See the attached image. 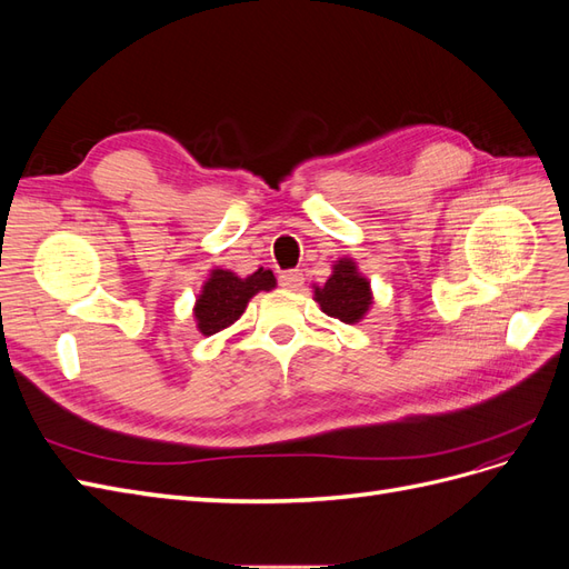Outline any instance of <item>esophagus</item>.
Returning a JSON list of instances; mask_svg holds the SVG:
<instances>
[{
	"instance_id": "esophagus-1",
	"label": "esophagus",
	"mask_w": 569,
	"mask_h": 569,
	"mask_svg": "<svg viewBox=\"0 0 569 569\" xmlns=\"http://www.w3.org/2000/svg\"><path fill=\"white\" fill-rule=\"evenodd\" d=\"M280 284L287 289H299L303 284V272L301 270H284L280 272Z\"/></svg>"
}]
</instances>
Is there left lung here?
I'll list each match as a JSON object with an SVG mask.
<instances>
[{
	"mask_svg": "<svg viewBox=\"0 0 569 569\" xmlns=\"http://www.w3.org/2000/svg\"><path fill=\"white\" fill-rule=\"evenodd\" d=\"M316 301L322 311L341 322H358L368 313L372 303L370 299V282L360 278L353 261H339L322 287H316Z\"/></svg>",
	"mask_w": 569,
	"mask_h": 569,
	"instance_id": "obj_1",
	"label": "left lung"
}]
</instances>
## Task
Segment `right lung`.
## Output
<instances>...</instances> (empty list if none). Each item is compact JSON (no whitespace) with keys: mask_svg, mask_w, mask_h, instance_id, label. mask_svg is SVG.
<instances>
[{"mask_svg":"<svg viewBox=\"0 0 569 569\" xmlns=\"http://www.w3.org/2000/svg\"><path fill=\"white\" fill-rule=\"evenodd\" d=\"M274 287V274L270 270L258 268L249 278H237L228 270H213L209 282L197 299L194 318L201 335L211 337L226 330L239 316L244 313L249 299L258 291H270Z\"/></svg>","mask_w":569,"mask_h":569,"instance_id":"right-lung-1","label":"right lung"}]
</instances>
